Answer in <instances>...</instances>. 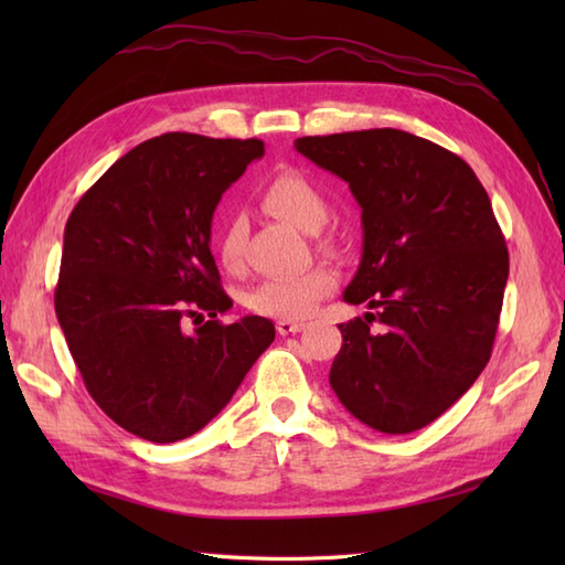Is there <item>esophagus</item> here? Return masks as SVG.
<instances>
[{
    "label": "esophagus",
    "mask_w": 565,
    "mask_h": 565,
    "mask_svg": "<svg viewBox=\"0 0 565 565\" xmlns=\"http://www.w3.org/2000/svg\"><path fill=\"white\" fill-rule=\"evenodd\" d=\"M306 326L303 322H298V320H279L276 322V332L279 334H294V332H301Z\"/></svg>",
    "instance_id": "obj_1"
}]
</instances>
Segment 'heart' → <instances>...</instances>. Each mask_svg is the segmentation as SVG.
<instances>
[{
    "mask_svg": "<svg viewBox=\"0 0 565 565\" xmlns=\"http://www.w3.org/2000/svg\"><path fill=\"white\" fill-rule=\"evenodd\" d=\"M262 203L274 215L294 223L306 233H318L326 225L330 206L322 189L306 172L286 167L276 172L262 189ZM245 223L243 218H227L218 237V257L225 269H237L243 262ZM326 245H332L326 239ZM338 286V276L328 267H310L298 274L269 276L259 281L247 296V306L262 316H274L284 320L306 318L322 298L330 296Z\"/></svg>",
    "mask_w": 565,
    "mask_h": 565,
    "instance_id": "obj_1",
    "label": "heart"
}]
</instances>
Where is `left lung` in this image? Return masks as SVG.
I'll use <instances>...</instances> for the list:
<instances>
[{
  "mask_svg": "<svg viewBox=\"0 0 565 565\" xmlns=\"http://www.w3.org/2000/svg\"><path fill=\"white\" fill-rule=\"evenodd\" d=\"M296 150L362 206L344 301L374 313L340 326L332 391L386 435L435 423L486 369L505 296L508 245L483 184L459 154L395 128L306 136Z\"/></svg>",
  "mask_w": 565,
  "mask_h": 565,
  "instance_id": "left-lung-1",
  "label": "left lung"
}]
</instances>
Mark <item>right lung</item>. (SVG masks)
<instances>
[{
	"instance_id": "right-lung-1",
	"label": "right lung",
	"mask_w": 565,
	"mask_h": 565,
	"mask_svg": "<svg viewBox=\"0 0 565 565\" xmlns=\"http://www.w3.org/2000/svg\"><path fill=\"white\" fill-rule=\"evenodd\" d=\"M262 154L257 138L164 134L116 160L70 213L57 322L94 403L130 435L191 437L274 342L267 318L218 320L233 301L211 255L223 191ZM189 317L202 320L194 333Z\"/></svg>"
}]
</instances>
